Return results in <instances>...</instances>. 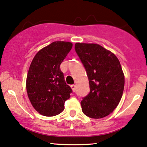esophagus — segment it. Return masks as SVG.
I'll use <instances>...</instances> for the list:
<instances>
[{
	"label": "esophagus",
	"instance_id": "1",
	"mask_svg": "<svg viewBox=\"0 0 147 147\" xmlns=\"http://www.w3.org/2000/svg\"><path fill=\"white\" fill-rule=\"evenodd\" d=\"M71 88H72L73 92H75L76 89V85H71Z\"/></svg>",
	"mask_w": 147,
	"mask_h": 147
}]
</instances>
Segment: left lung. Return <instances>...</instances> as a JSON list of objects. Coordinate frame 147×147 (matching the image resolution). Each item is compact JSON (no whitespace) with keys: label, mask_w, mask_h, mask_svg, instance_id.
I'll use <instances>...</instances> for the list:
<instances>
[{"label":"left lung","mask_w":147,"mask_h":147,"mask_svg":"<svg viewBox=\"0 0 147 147\" xmlns=\"http://www.w3.org/2000/svg\"><path fill=\"white\" fill-rule=\"evenodd\" d=\"M86 69L90 92L80 102L82 111L92 118L108 116L116 108L123 92L125 78L118 59L98 44H75Z\"/></svg>","instance_id":"8db88e82"}]
</instances>
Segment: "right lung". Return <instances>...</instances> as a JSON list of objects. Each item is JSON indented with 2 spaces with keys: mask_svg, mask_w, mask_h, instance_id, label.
I'll list each match as a JSON object with an SVG mask.
<instances>
[{
  "mask_svg": "<svg viewBox=\"0 0 147 147\" xmlns=\"http://www.w3.org/2000/svg\"><path fill=\"white\" fill-rule=\"evenodd\" d=\"M72 43L55 41L37 53L26 77L30 102L40 114L54 116L62 112L72 92L66 83L60 64L72 48Z\"/></svg>",
  "mask_w": 147,
  "mask_h": 147,
  "instance_id": "right-lung-1",
  "label": "right lung"
}]
</instances>
